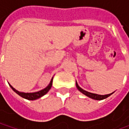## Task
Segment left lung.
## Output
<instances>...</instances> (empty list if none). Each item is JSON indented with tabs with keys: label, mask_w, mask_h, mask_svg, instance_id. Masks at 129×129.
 I'll list each match as a JSON object with an SVG mask.
<instances>
[{
	"label": "left lung",
	"mask_w": 129,
	"mask_h": 129,
	"mask_svg": "<svg viewBox=\"0 0 129 129\" xmlns=\"http://www.w3.org/2000/svg\"><path fill=\"white\" fill-rule=\"evenodd\" d=\"M76 86H77V88L82 93H83L84 95H85L87 97L90 98L92 99H94V100H98V101H101V100H103L105 98H106L108 96H110L111 95H112L113 92H112L111 94H108V95H98V94H95V93H91V92H89L85 91L83 89H82L78 85V84L76 82Z\"/></svg>",
	"instance_id": "8db88e82"
}]
</instances>
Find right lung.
Returning a JSON list of instances; mask_svg holds the SVG:
<instances>
[{
	"label": "right lung",
	"mask_w": 129,
	"mask_h": 129,
	"mask_svg": "<svg viewBox=\"0 0 129 129\" xmlns=\"http://www.w3.org/2000/svg\"><path fill=\"white\" fill-rule=\"evenodd\" d=\"M52 80H53V78L52 79L50 83L49 84V85H48L46 88H44V90H40V91L39 92H31V93H28V92L27 93H26V92H21L16 90V89H14L11 85H10V87H11V88H12V90L13 91L15 92H16L18 95H19L21 97H22V98H25V99H27V100L33 101V100H36V99H38V98L42 97L43 95H44L46 93H47V92L49 91V90H50V88L52 87Z\"/></svg>",
	"instance_id": "right-lung-1"
}]
</instances>
